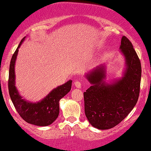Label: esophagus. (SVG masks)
Wrapping results in <instances>:
<instances>
[{"mask_svg": "<svg viewBox=\"0 0 151 151\" xmlns=\"http://www.w3.org/2000/svg\"><path fill=\"white\" fill-rule=\"evenodd\" d=\"M74 85H75V86L78 88H80L81 87V83L80 81H76L75 82H74Z\"/></svg>", "mask_w": 151, "mask_h": 151, "instance_id": "1", "label": "esophagus"}]
</instances>
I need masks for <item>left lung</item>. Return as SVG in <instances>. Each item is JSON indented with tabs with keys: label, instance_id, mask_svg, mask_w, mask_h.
<instances>
[{
	"label": "left lung",
	"instance_id": "left-lung-1",
	"mask_svg": "<svg viewBox=\"0 0 151 151\" xmlns=\"http://www.w3.org/2000/svg\"><path fill=\"white\" fill-rule=\"evenodd\" d=\"M119 48L126 60V70L122 79L105 83L103 65L86 76L92 86L83 93L85 115L90 124L99 129H109L119 124L139 99L141 62L132 43L125 36L122 38Z\"/></svg>",
	"mask_w": 151,
	"mask_h": 151
}]
</instances>
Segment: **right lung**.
Returning <instances> with one entry per match:
<instances>
[{
  "instance_id": "obj_1",
  "label": "right lung",
  "mask_w": 151,
  "mask_h": 151,
  "mask_svg": "<svg viewBox=\"0 0 151 151\" xmlns=\"http://www.w3.org/2000/svg\"><path fill=\"white\" fill-rule=\"evenodd\" d=\"M25 37L22 39L10 60L9 69L8 89L10 99L17 112L24 121L36 126H48L57 119L59 115V101L69 93L72 87V80L54 88L42 101L30 103L22 99L15 86L14 64L17 58L18 48L20 47Z\"/></svg>"
}]
</instances>
